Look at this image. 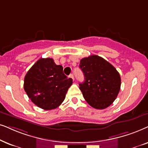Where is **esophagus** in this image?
Returning <instances> with one entry per match:
<instances>
[{
  "instance_id": "obj_1",
  "label": "esophagus",
  "mask_w": 148,
  "mask_h": 148,
  "mask_svg": "<svg viewBox=\"0 0 148 148\" xmlns=\"http://www.w3.org/2000/svg\"><path fill=\"white\" fill-rule=\"evenodd\" d=\"M69 77H70V78H72V79H73V80H74V75H73V74H70V76H69Z\"/></svg>"
}]
</instances>
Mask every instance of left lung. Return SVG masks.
I'll list each match as a JSON object with an SVG mask.
<instances>
[{
    "instance_id": "1",
    "label": "left lung",
    "mask_w": 148,
    "mask_h": 148,
    "mask_svg": "<svg viewBox=\"0 0 148 148\" xmlns=\"http://www.w3.org/2000/svg\"><path fill=\"white\" fill-rule=\"evenodd\" d=\"M79 67L84 76V81L79 84L84 99L95 109L109 107L121 89V76L116 69L95 55L82 59Z\"/></svg>"
}]
</instances>
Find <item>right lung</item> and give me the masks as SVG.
I'll return each instance as SVG.
<instances>
[{
	"label": "right lung",
	"mask_w": 148,
	"mask_h": 148,
	"mask_svg": "<svg viewBox=\"0 0 148 148\" xmlns=\"http://www.w3.org/2000/svg\"><path fill=\"white\" fill-rule=\"evenodd\" d=\"M72 79L63 72V67L52 58L38 60L27 72L23 87L28 97L45 110L56 109L66 97Z\"/></svg>",
	"instance_id": "right-lung-1"
}]
</instances>
